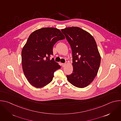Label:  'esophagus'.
<instances>
[{"instance_id": "1", "label": "esophagus", "mask_w": 121, "mask_h": 121, "mask_svg": "<svg viewBox=\"0 0 121 121\" xmlns=\"http://www.w3.org/2000/svg\"><path fill=\"white\" fill-rule=\"evenodd\" d=\"M65 65H66L65 63H62V66L63 67H65Z\"/></svg>"}]
</instances>
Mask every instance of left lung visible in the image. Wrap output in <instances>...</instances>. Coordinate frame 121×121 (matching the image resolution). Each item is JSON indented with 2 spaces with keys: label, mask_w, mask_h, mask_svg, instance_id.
I'll use <instances>...</instances> for the list:
<instances>
[{
  "label": "left lung",
  "mask_w": 121,
  "mask_h": 121,
  "mask_svg": "<svg viewBox=\"0 0 121 121\" xmlns=\"http://www.w3.org/2000/svg\"><path fill=\"white\" fill-rule=\"evenodd\" d=\"M61 31L72 52L73 73L66 75L67 78L76 87H87L96 76L100 63L95 40L91 34L78 27H67Z\"/></svg>",
  "instance_id": "1"
}]
</instances>
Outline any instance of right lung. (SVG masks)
I'll return each instance as SVG.
<instances>
[{"instance_id": "1", "label": "right lung", "mask_w": 121, "mask_h": 121, "mask_svg": "<svg viewBox=\"0 0 121 121\" xmlns=\"http://www.w3.org/2000/svg\"><path fill=\"white\" fill-rule=\"evenodd\" d=\"M65 38L55 28H43L29 36L22 52V69L29 83L36 88H42L53 80L54 72L61 66L50 57L53 48L58 41Z\"/></svg>"}]
</instances>
